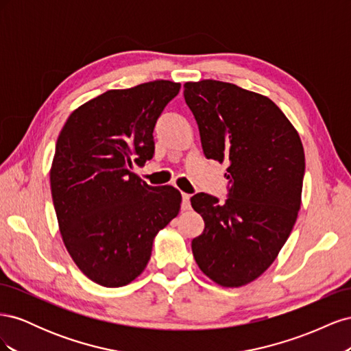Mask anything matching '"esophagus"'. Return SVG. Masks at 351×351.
<instances>
[{"label":"esophagus","instance_id":"esophagus-1","mask_svg":"<svg viewBox=\"0 0 351 351\" xmlns=\"http://www.w3.org/2000/svg\"><path fill=\"white\" fill-rule=\"evenodd\" d=\"M182 197H183V200H182V209L183 210H189L190 209V195L183 193Z\"/></svg>","mask_w":351,"mask_h":351}]
</instances>
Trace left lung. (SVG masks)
Returning a JSON list of instances; mask_svg holds the SVG:
<instances>
[{
    "label": "left lung",
    "mask_w": 351,
    "mask_h": 351,
    "mask_svg": "<svg viewBox=\"0 0 351 351\" xmlns=\"http://www.w3.org/2000/svg\"><path fill=\"white\" fill-rule=\"evenodd\" d=\"M208 159L227 162L228 199L197 193L205 221L192 241L196 263L222 287L246 285L277 259L302 205L300 136L269 98L219 80L184 83Z\"/></svg>",
    "instance_id": "8db88e82"
}]
</instances>
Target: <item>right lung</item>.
<instances>
[{
  "mask_svg": "<svg viewBox=\"0 0 351 351\" xmlns=\"http://www.w3.org/2000/svg\"><path fill=\"white\" fill-rule=\"evenodd\" d=\"M182 88L155 80L112 89L74 110L57 139L49 180L62 241L77 268L104 287L130 284L182 195L133 173L154 156V127Z\"/></svg>",
  "mask_w": 351,
  "mask_h": 351,
  "instance_id": "add662e5",
  "label": "right lung"
}]
</instances>
